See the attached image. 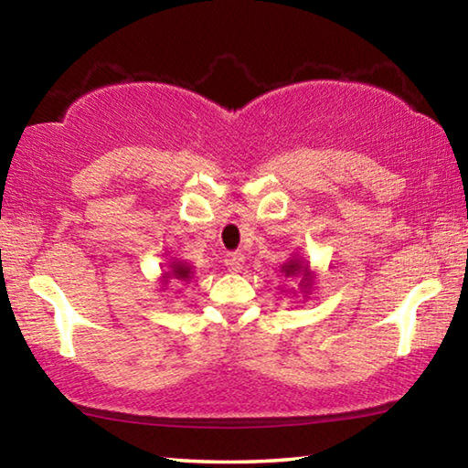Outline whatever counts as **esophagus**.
<instances>
[{
	"mask_svg": "<svg viewBox=\"0 0 468 468\" xmlns=\"http://www.w3.org/2000/svg\"><path fill=\"white\" fill-rule=\"evenodd\" d=\"M243 262H245V256L241 251H229L225 256V264L231 272H239L243 268Z\"/></svg>",
	"mask_w": 468,
	"mask_h": 468,
	"instance_id": "34e87169",
	"label": "esophagus"
}]
</instances>
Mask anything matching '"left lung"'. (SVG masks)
<instances>
[{"instance_id":"8db88e82","label":"left lung","mask_w":468,"mask_h":468,"mask_svg":"<svg viewBox=\"0 0 468 468\" xmlns=\"http://www.w3.org/2000/svg\"><path fill=\"white\" fill-rule=\"evenodd\" d=\"M282 271H284V274H287V276H295V274H301V276H303V279H301V282H305L303 284V287H307V284H310V279H307V276H310V274H307V268H301L297 262H291V264H287V266H282Z\"/></svg>"}]
</instances>
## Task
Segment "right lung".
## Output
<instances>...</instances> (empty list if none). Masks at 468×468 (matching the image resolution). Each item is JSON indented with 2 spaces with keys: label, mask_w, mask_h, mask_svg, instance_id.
<instances>
[{
  "label": "right lung",
  "mask_w": 468,
  "mask_h": 468,
  "mask_svg": "<svg viewBox=\"0 0 468 468\" xmlns=\"http://www.w3.org/2000/svg\"><path fill=\"white\" fill-rule=\"evenodd\" d=\"M173 279L177 281H187L189 279V268L186 264H173ZM169 279V276H167Z\"/></svg>",
  "instance_id": "1"
}]
</instances>
